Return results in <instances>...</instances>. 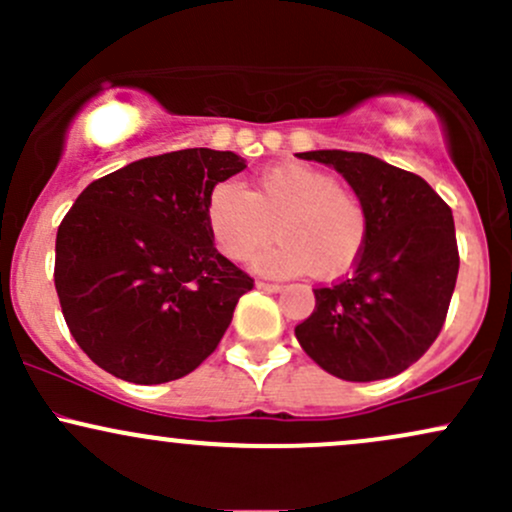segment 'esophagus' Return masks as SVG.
Wrapping results in <instances>:
<instances>
[{
    "instance_id": "esophagus-1",
    "label": "esophagus",
    "mask_w": 512,
    "mask_h": 512,
    "mask_svg": "<svg viewBox=\"0 0 512 512\" xmlns=\"http://www.w3.org/2000/svg\"><path fill=\"white\" fill-rule=\"evenodd\" d=\"M257 289L260 291H269V293H276V291H281V286L279 284H272V281H257Z\"/></svg>"
}]
</instances>
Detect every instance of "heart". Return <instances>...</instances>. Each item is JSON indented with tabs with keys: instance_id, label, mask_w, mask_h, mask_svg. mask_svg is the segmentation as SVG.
Returning <instances> with one entry per match:
<instances>
[{
	"instance_id": "b5f03b06",
	"label": "heart",
	"mask_w": 512,
	"mask_h": 512,
	"mask_svg": "<svg viewBox=\"0 0 512 512\" xmlns=\"http://www.w3.org/2000/svg\"><path fill=\"white\" fill-rule=\"evenodd\" d=\"M207 223L216 250L238 262L272 236L279 240L252 260L264 274H301L330 281L349 272L368 236L361 199L337 187L325 170L308 163L264 168L245 192L236 182H219L209 192Z\"/></svg>"
}]
</instances>
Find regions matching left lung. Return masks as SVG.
Masks as SVG:
<instances>
[{
    "label": "left lung",
    "instance_id": "1",
    "mask_svg": "<svg viewBox=\"0 0 512 512\" xmlns=\"http://www.w3.org/2000/svg\"><path fill=\"white\" fill-rule=\"evenodd\" d=\"M361 199L368 236L349 279L315 289V310L296 327L303 351L349 383L399 375L443 327L460 255L448 204L424 178L356 151H305Z\"/></svg>",
    "mask_w": 512,
    "mask_h": 512
}]
</instances>
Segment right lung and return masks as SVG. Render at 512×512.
Segmentation results:
<instances>
[{"label":"right lung","mask_w":512,"mask_h":512,"mask_svg":"<svg viewBox=\"0 0 512 512\" xmlns=\"http://www.w3.org/2000/svg\"><path fill=\"white\" fill-rule=\"evenodd\" d=\"M245 170L233 151L182 149L93 180L57 228L55 289L76 344L137 385L192 373L252 279L214 248L209 192Z\"/></svg>","instance_id":"obj_1"}]
</instances>
